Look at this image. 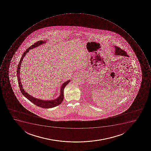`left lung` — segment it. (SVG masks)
<instances>
[{"mask_svg":"<svg viewBox=\"0 0 151 151\" xmlns=\"http://www.w3.org/2000/svg\"><path fill=\"white\" fill-rule=\"evenodd\" d=\"M115 54L117 55H122V56H126V57H128L127 53L124 50L120 49L119 47L115 46Z\"/></svg>","mask_w":151,"mask_h":151,"instance_id":"8db88e82","label":"left lung"}]
</instances>
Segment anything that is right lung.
I'll return each instance as SVG.
<instances>
[{
    "instance_id": "1",
    "label": "right lung",
    "mask_w": 151,
    "mask_h": 151,
    "mask_svg": "<svg viewBox=\"0 0 151 151\" xmlns=\"http://www.w3.org/2000/svg\"><path fill=\"white\" fill-rule=\"evenodd\" d=\"M45 43V41L44 40H40L38 42L35 43L33 45H32L30 47L28 48L26 50V51L24 53L23 55L22 56L20 60L19 61V64L17 67V80H18V84H19V88L21 91L22 93L23 94L24 97L28 99L30 101L32 102L35 105L38 107L42 108H51L53 107H56V106L59 105L62 103L63 101V99H64V90L65 87V86H67L68 83H69L70 82V80L65 82L64 83L62 84V86L61 87L60 94V96L57 99L55 100H52V101H43V100H40L38 99H36L33 97L32 96L29 95L27 93H26L24 89H23L22 85L21 82L20 81V69L22 61L23 60V58L24 57L25 54L28 52L30 50L33 49L35 47H37L39 46V45L41 44H43Z\"/></svg>"
}]
</instances>
